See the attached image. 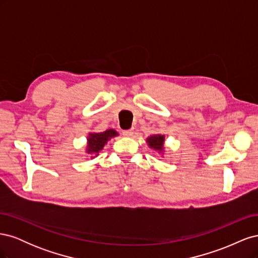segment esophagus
Instances as JSON below:
<instances>
[{"instance_id":"34e87169","label":"esophagus","mask_w":258,"mask_h":258,"mask_svg":"<svg viewBox=\"0 0 258 258\" xmlns=\"http://www.w3.org/2000/svg\"><path fill=\"white\" fill-rule=\"evenodd\" d=\"M132 135H134V131H132V130H123L122 131L123 137H131Z\"/></svg>"}]
</instances>
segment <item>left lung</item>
Instances as JSON below:
<instances>
[{"mask_svg":"<svg viewBox=\"0 0 258 258\" xmlns=\"http://www.w3.org/2000/svg\"><path fill=\"white\" fill-rule=\"evenodd\" d=\"M146 142L148 146L153 148V150L157 151L159 154L162 155L163 152H165V146H163V143H165V136L153 135L146 139Z\"/></svg>","mask_w":258,"mask_h":258,"instance_id":"left-lung-1","label":"left lung"}]
</instances>
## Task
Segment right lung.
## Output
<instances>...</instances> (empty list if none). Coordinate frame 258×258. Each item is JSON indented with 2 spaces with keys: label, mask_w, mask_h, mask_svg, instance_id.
Segmentation results:
<instances>
[{
  "label": "right lung",
  "mask_w": 258,
  "mask_h": 258,
  "mask_svg": "<svg viewBox=\"0 0 258 258\" xmlns=\"http://www.w3.org/2000/svg\"><path fill=\"white\" fill-rule=\"evenodd\" d=\"M118 136V132L114 129H108L103 132H89L87 138V146H86V153L91 155L90 158H95L99 152L102 150L108 140Z\"/></svg>",
  "instance_id": "right-lung-1"
}]
</instances>
